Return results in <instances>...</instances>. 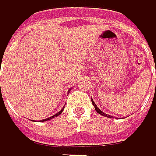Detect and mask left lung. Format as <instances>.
I'll use <instances>...</instances> for the list:
<instances>
[{"instance_id": "8db88e82", "label": "left lung", "mask_w": 156, "mask_h": 156, "mask_svg": "<svg viewBox=\"0 0 156 156\" xmlns=\"http://www.w3.org/2000/svg\"><path fill=\"white\" fill-rule=\"evenodd\" d=\"M91 102H92V105H93V106H94V108H95V110H96V112L98 113V114H100L101 115H104V116H106V117H110V118H113L111 115H106L105 113H104L103 111H101L99 108H98V106L96 105V104L93 102V100H92V98H91Z\"/></svg>"}]
</instances>
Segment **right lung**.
I'll return each instance as SVG.
<instances>
[{"mask_svg": "<svg viewBox=\"0 0 156 156\" xmlns=\"http://www.w3.org/2000/svg\"><path fill=\"white\" fill-rule=\"evenodd\" d=\"M64 109H65V107H63V108L61 109V111H59L57 114H55L54 115H52V116H50V117H48V118H45V119H43V120H41V122H44V121H47V120H50V119H51V118H54V117L58 116L59 115H61V114H62V112L64 111Z\"/></svg>", "mask_w": 156, "mask_h": 156, "instance_id": "add662e5", "label": "right lung"}]
</instances>
